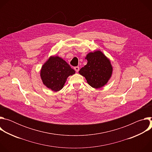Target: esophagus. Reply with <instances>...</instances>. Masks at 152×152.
<instances>
[{
	"label": "esophagus",
	"instance_id": "esophagus-1",
	"mask_svg": "<svg viewBox=\"0 0 152 152\" xmlns=\"http://www.w3.org/2000/svg\"><path fill=\"white\" fill-rule=\"evenodd\" d=\"M74 69L75 70V71L76 72H79V67H74Z\"/></svg>",
	"mask_w": 152,
	"mask_h": 152
}]
</instances>
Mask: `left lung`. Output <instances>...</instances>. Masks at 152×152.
<instances>
[{
    "label": "left lung",
    "instance_id": "left-lung-1",
    "mask_svg": "<svg viewBox=\"0 0 152 152\" xmlns=\"http://www.w3.org/2000/svg\"><path fill=\"white\" fill-rule=\"evenodd\" d=\"M85 59H87V64L80 69L79 74L85 77L91 87H102L109 81L113 74L110 60L100 50L88 53Z\"/></svg>",
    "mask_w": 152,
    "mask_h": 152
}]
</instances>
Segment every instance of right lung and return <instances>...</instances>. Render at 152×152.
<instances>
[{"label": "right lung", "instance_id": "obj_1", "mask_svg": "<svg viewBox=\"0 0 152 152\" xmlns=\"http://www.w3.org/2000/svg\"><path fill=\"white\" fill-rule=\"evenodd\" d=\"M75 71L58 56H51L42 65L40 76L43 84L53 91H59L63 87L67 77Z\"/></svg>", "mask_w": 152, "mask_h": 152}]
</instances>
